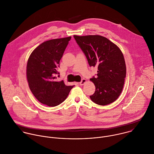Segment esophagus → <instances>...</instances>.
I'll return each instance as SVG.
<instances>
[{
    "instance_id": "obj_1",
    "label": "esophagus",
    "mask_w": 154,
    "mask_h": 154,
    "mask_svg": "<svg viewBox=\"0 0 154 154\" xmlns=\"http://www.w3.org/2000/svg\"><path fill=\"white\" fill-rule=\"evenodd\" d=\"M86 83V80L85 79H82V80L80 82V85H81V86L84 85Z\"/></svg>"
}]
</instances>
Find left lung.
<instances>
[{"label":"left lung","instance_id":"left-lung-1","mask_svg":"<svg viewBox=\"0 0 154 154\" xmlns=\"http://www.w3.org/2000/svg\"><path fill=\"white\" fill-rule=\"evenodd\" d=\"M85 54L90 66H97V76L90 79L95 86L90 96L97 104L106 106L115 101L122 92L126 77L125 59L121 49L101 35H74Z\"/></svg>","mask_w":154,"mask_h":154}]
</instances>
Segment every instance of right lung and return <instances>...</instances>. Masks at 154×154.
Masks as SVG:
<instances>
[{
    "instance_id": "obj_1",
    "label": "right lung",
    "mask_w": 154,
    "mask_h": 154,
    "mask_svg": "<svg viewBox=\"0 0 154 154\" xmlns=\"http://www.w3.org/2000/svg\"><path fill=\"white\" fill-rule=\"evenodd\" d=\"M71 36L45 41L32 52L27 60L26 75L29 88L42 104L54 107L63 102L73 86L56 81V70Z\"/></svg>"
}]
</instances>
